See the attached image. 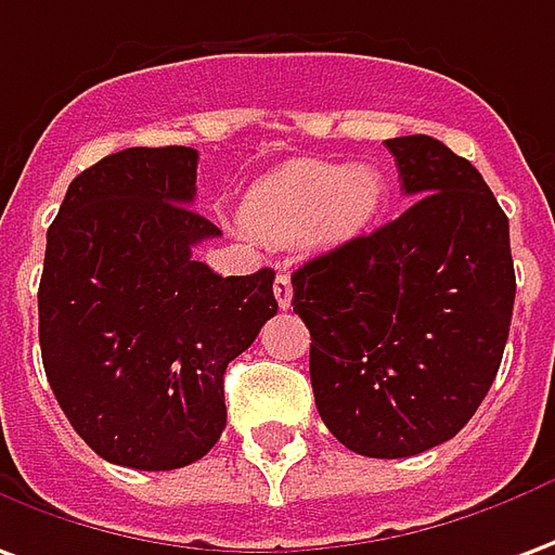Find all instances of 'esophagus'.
<instances>
[{"label":"esophagus","mask_w":555,"mask_h":555,"mask_svg":"<svg viewBox=\"0 0 555 555\" xmlns=\"http://www.w3.org/2000/svg\"><path fill=\"white\" fill-rule=\"evenodd\" d=\"M273 294H276V304L282 306V309H288L291 297H294V288H291L288 273H279L276 282H273Z\"/></svg>","instance_id":"1"}]
</instances>
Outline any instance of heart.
I'll use <instances>...</instances> for the list:
<instances>
[{
  "mask_svg": "<svg viewBox=\"0 0 555 555\" xmlns=\"http://www.w3.org/2000/svg\"><path fill=\"white\" fill-rule=\"evenodd\" d=\"M385 177L372 165L291 162L251 189L243 222L270 243L343 246L370 231L385 207Z\"/></svg>",
  "mask_w": 555,
  "mask_h": 555,
  "instance_id": "1",
  "label": "heart"
}]
</instances>
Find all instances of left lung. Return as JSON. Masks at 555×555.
Wrapping results in <instances>:
<instances>
[{"label":"left lung","mask_w":555,"mask_h":555,"mask_svg":"<svg viewBox=\"0 0 555 555\" xmlns=\"http://www.w3.org/2000/svg\"><path fill=\"white\" fill-rule=\"evenodd\" d=\"M385 143L417 201L306 261L291 306L312 336L321 421L348 451L399 460L453 439L478 412L517 279L507 216L478 168L429 134Z\"/></svg>","instance_id":"8db88e82"}]
</instances>
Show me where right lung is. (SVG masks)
I'll list each match as a JSON object with an SVG mask.
<instances>
[{
    "instance_id": "right-lung-1",
    "label": "right lung",
    "mask_w": 555,
    "mask_h": 555,
    "mask_svg": "<svg viewBox=\"0 0 555 555\" xmlns=\"http://www.w3.org/2000/svg\"><path fill=\"white\" fill-rule=\"evenodd\" d=\"M197 150L131 146L72 180L48 228L38 339L75 433L116 466L170 472L224 429V370L276 315L273 270L219 276L192 249Z\"/></svg>"
}]
</instances>
